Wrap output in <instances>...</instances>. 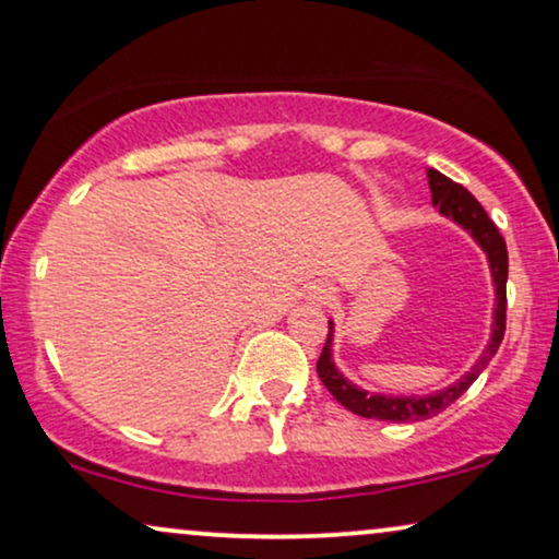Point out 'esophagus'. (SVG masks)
<instances>
[{"label":"esophagus","mask_w":559,"mask_h":559,"mask_svg":"<svg viewBox=\"0 0 559 559\" xmlns=\"http://www.w3.org/2000/svg\"><path fill=\"white\" fill-rule=\"evenodd\" d=\"M309 299H312L314 304H328L332 299V292L328 286H314L312 292H309Z\"/></svg>","instance_id":"esophagus-1"}]
</instances>
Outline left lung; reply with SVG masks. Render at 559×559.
<instances>
[{"label": "left lung", "instance_id": "obj_1", "mask_svg": "<svg viewBox=\"0 0 559 559\" xmlns=\"http://www.w3.org/2000/svg\"><path fill=\"white\" fill-rule=\"evenodd\" d=\"M428 186H430V201L438 209V214H443L451 222L459 224L467 235L479 245V250L485 252L487 267H490L492 286H496V307H492V324H490V341H487L483 356L477 358L475 366L469 371H464L454 384L443 386L430 394H379L361 390L358 384H353L348 377H343V371L335 366L332 358V343H335V322L330 320L328 341H324L322 356L317 361V373H320L322 384L328 386V392L335 397L345 409L361 415V418L371 420H392V423H415V420H428L433 415L447 409L451 402H456L464 392L469 390L472 381L485 371V366L492 361L500 348V341L506 335V281H508V250L503 237L496 224L490 222V216L485 214V209L479 206V201L469 193L467 188L459 186L447 175H441L438 169L428 167Z\"/></svg>", "mask_w": 559, "mask_h": 559}]
</instances>
